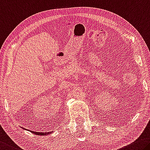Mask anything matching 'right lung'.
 I'll list each match as a JSON object with an SVG mask.
<instances>
[{"label":"right lung","mask_w":150,"mask_h":150,"mask_svg":"<svg viewBox=\"0 0 150 150\" xmlns=\"http://www.w3.org/2000/svg\"><path fill=\"white\" fill-rule=\"evenodd\" d=\"M30 132L33 133V134H34L35 135H49V134H51L53 133L54 131L53 132H33V131H30Z\"/></svg>","instance_id":"1"}]
</instances>
